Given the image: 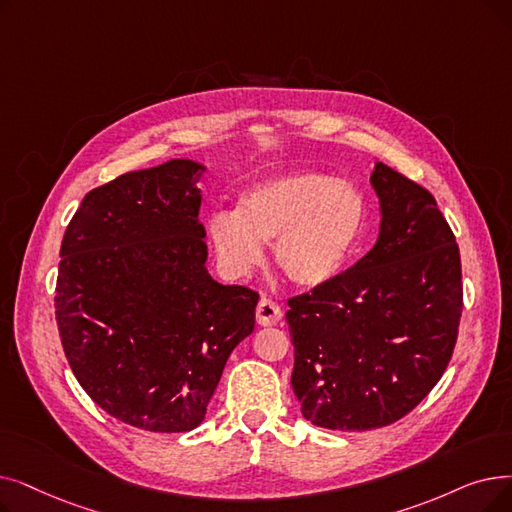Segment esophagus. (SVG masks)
Segmentation results:
<instances>
[{
    "mask_svg": "<svg viewBox=\"0 0 512 512\" xmlns=\"http://www.w3.org/2000/svg\"><path fill=\"white\" fill-rule=\"evenodd\" d=\"M282 318V309L272 299H261L257 305V324L259 326H274Z\"/></svg>",
    "mask_w": 512,
    "mask_h": 512,
    "instance_id": "obj_1",
    "label": "esophagus"
}]
</instances>
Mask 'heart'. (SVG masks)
I'll list each match as a JSON object with an SVG mask.
<instances>
[{"label": "heart", "mask_w": 512, "mask_h": 512, "mask_svg": "<svg viewBox=\"0 0 512 512\" xmlns=\"http://www.w3.org/2000/svg\"><path fill=\"white\" fill-rule=\"evenodd\" d=\"M368 201L349 180L320 171H288L244 188L236 209L207 221V240L226 276L242 280L272 242L276 270L303 291L335 282L358 251L368 226Z\"/></svg>", "instance_id": "heart-1"}]
</instances>
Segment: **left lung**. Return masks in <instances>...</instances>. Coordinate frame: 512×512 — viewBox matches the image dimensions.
Listing matches in <instances>:
<instances>
[{
  "instance_id": "obj_1",
  "label": "left lung",
  "mask_w": 512,
  "mask_h": 512,
  "mask_svg": "<svg viewBox=\"0 0 512 512\" xmlns=\"http://www.w3.org/2000/svg\"><path fill=\"white\" fill-rule=\"evenodd\" d=\"M370 184L374 247L286 311L301 412L332 431L379 429L416 408L452 358L462 314L458 244L431 192L383 163Z\"/></svg>"
}]
</instances>
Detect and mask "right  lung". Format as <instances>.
I'll return each instance as SVG.
<instances>
[{"instance_id":"obj_1","label":"right lung","mask_w":512,"mask_h":512,"mask_svg":"<svg viewBox=\"0 0 512 512\" xmlns=\"http://www.w3.org/2000/svg\"><path fill=\"white\" fill-rule=\"evenodd\" d=\"M205 165L171 159L87 192L64 232L56 322L79 385L125 425L184 433L205 420L259 295L207 270Z\"/></svg>"}]
</instances>
